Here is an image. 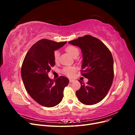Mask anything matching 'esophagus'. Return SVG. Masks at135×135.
<instances>
[{
  "label": "esophagus",
  "instance_id": "obj_1",
  "mask_svg": "<svg viewBox=\"0 0 135 135\" xmlns=\"http://www.w3.org/2000/svg\"><path fill=\"white\" fill-rule=\"evenodd\" d=\"M74 80H73V79H69V81H70V83H71V82H73V81H74Z\"/></svg>",
  "mask_w": 135,
  "mask_h": 135
}]
</instances>
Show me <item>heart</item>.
Segmentation results:
<instances>
[{
	"mask_svg": "<svg viewBox=\"0 0 135 135\" xmlns=\"http://www.w3.org/2000/svg\"><path fill=\"white\" fill-rule=\"evenodd\" d=\"M66 50L71 56L74 57V56L77 54V53H79V50L76 47L73 46H68L66 48ZM59 56H60V53L58 51H55L54 52V60L57 62L58 61L59 59ZM75 72V69L74 67H66L64 68L62 70V73L65 75H66L69 77H72L74 76Z\"/></svg>",
	"mask_w": 135,
	"mask_h": 135,
	"instance_id": "1",
	"label": "heart"
}]
</instances>
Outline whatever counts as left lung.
I'll return each mask as SVG.
<instances>
[{
	"instance_id": "obj_1",
	"label": "left lung",
	"mask_w": 135,
	"mask_h": 135,
	"mask_svg": "<svg viewBox=\"0 0 135 135\" xmlns=\"http://www.w3.org/2000/svg\"><path fill=\"white\" fill-rule=\"evenodd\" d=\"M69 43L81 49V75L88 79L87 85L79 80L81 87L76 91L78 99L87 105L99 103L107 95L113 83L114 64L111 52L100 40L90 35Z\"/></svg>"
}]
</instances>
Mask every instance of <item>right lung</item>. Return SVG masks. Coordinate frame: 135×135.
<instances>
[{
    "label": "right lung",
    "mask_w": 135,
    "mask_h": 135,
    "mask_svg": "<svg viewBox=\"0 0 135 135\" xmlns=\"http://www.w3.org/2000/svg\"><path fill=\"white\" fill-rule=\"evenodd\" d=\"M66 43L40 40L30 48L22 62L21 74L26 90L32 99L43 107L58 105L62 100L65 87L69 84L66 77L61 76L55 80L48 75L55 65L54 51Z\"/></svg>",
    "instance_id": "right-lung-1"
}]
</instances>
